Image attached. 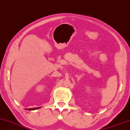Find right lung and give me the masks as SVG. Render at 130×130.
Masks as SVG:
<instances>
[{
	"instance_id": "obj_1",
	"label": "right lung",
	"mask_w": 130,
	"mask_h": 130,
	"mask_svg": "<svg viewBox=\"0 0 130 130\" xmlns=\"http://www.w3.org/2000/svg\"><path fill=\"white\" fill-rule=\"evenodd\" d=\"M39 108H40V107H38V108H29V109H26L27 110H35V109H39Z\"/></svg>"
}]
</instances>
